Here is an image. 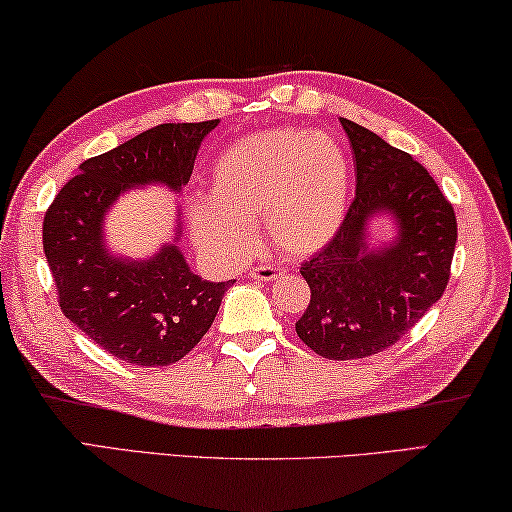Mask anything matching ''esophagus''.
<instances>
[{
	"label": "esophagus",
	"mask_w": 512,
	"mask_h": 512,
	"mask_svg": "<svg viewBox=\"0 0 512 512\" xmlns=\"http://www.w3.org/2000/svg\"><path fill=\"white\" fill-rule=\"evenodd\" d=\"M280 271L282 269H278V266H273V264H259V266H255L253 271H250V278L262 280V282H271V280L278 278Z\"/></svg>",
	"instance_id": "34e87169"
}]
</instances>
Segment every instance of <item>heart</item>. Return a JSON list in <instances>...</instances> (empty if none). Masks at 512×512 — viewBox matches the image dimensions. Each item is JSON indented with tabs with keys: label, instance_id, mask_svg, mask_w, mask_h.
Instances as JSON below:
<instances>
[{
	"label": "heart",
	"instance_id": "heart-1",
	"mask_svg": "<svg viewBox=\"0 0 512 512\" xmlns=\"http://www.w3.org/2000/svg\"><path fill=\"white\" fill-rule=\"evenodd\" d=\"M351 159L337 139L303 129H269L218 154L209 198L189 212L196 246L218 262H237L253 243V221L289 255L326 248L351 202Z\"/></svg>",
	"mask_w": 512,
	"mask_h": 512
}]
</instances>
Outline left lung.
Wrapping results in <instances>:
<instances>
[{"label":"left lung","mask_w":512,"mask_h":512,"mask_svg":"<svg viewBox=\"0 0 512 512\" xmlns=\"http://www.w3.org/2000/svg\"><path fill=\"white\" fill-rule=\"evenodd\" d=\"M355 161V200L337 237L300 266L312 298L296 332L328 360H358L399 342L442 298L458 239L440 186L408 152L339 118ZM378 215L395 237L371 242Z\"/></svg>","instance_id":"left-lung-1"}]
</instances>
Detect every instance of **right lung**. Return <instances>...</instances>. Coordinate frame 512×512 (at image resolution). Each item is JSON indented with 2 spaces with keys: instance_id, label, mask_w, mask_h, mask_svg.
Segmentation results:
<instances>
[{
  "instance_id": "right-lung-1",
  "label": "right lung",
  "mask_w": 512,
  "mask_h": 512,
  "mask_svg": "<svg viewBox=\"0 0 512 512\" xmlns=\"http://www.w3.org/2000/svg\"><path fill=\"white\" fill-rule=\"evenodd\" d=\"M218 120L166 123L79 166L43 221V248L63 314L97 346L139 367L182 360L212 328L225 291L191 271L180 250L182 221L154 255L113 253L104 221L132 189L164 186L180 193L205 136Z\"/></svg>"
}]
</instances>
